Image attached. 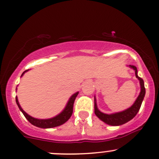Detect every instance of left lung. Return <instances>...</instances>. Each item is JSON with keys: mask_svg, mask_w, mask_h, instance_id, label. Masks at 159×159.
Masks as SVG:
<instances>
[{"mask_svg": "<svg viewBox=\"0 0 159 159\" xmlns=\"http://www.w3.org/2000/svg\"><path fill=\"white\" fill-rule=\"evenodd\" d=\"M129 66L130 68L133 69V70H135V77L139 79V83H140V87H141V92L139 93V96L136 98V100L129 108L127 109V110L121 111L119 112H115V113L112 114H106L104 112H101L100 110L98 109L96 104V98L94 97V101H95V114L96 115V116L99 119L101 120L102 121H104V123L111 126H120L122 124L127 123V122L129 121L130 120L133 119V118L136 116L140 107L142 104V101L144 100V95H145V87H144V83L143 81L142 78L138 76V70L136 66H133V65H129Z\"/></svg>", "mask_w": 159, "mask_h": 159, "instance_id": "obj_1", "label": "left lung"}]
</instances>
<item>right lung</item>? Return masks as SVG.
I'll list each match as a JSON object with an SVG mask.
<instances>
[{
	"label": "right lung",
	"mask_w": 159,
	"mask_h": 159,
	"mask_svg": "<svg viewBox=\"0 0 159 159\" xmlns=\"http://www.w3.org/2000/svg\"><path fill=\"white\" fill-rule=\"evenodd\" d=\"M27 71H29V70H25V71L22 73L20 77H22L25 72H26ZM78 94V92L74 93V94L70 97V99H69L67 104H66V107H65V108L64 109V110H63L61 113L57 115V116H55V117L48 118V119H38V118L32 117V116H30V115H28L21 108V107H20V105L18 102V99L17 96L15 97V101H16L17 105L18 106L20 110L22 112V113L24 114L25 118H26V119H27L28 121L32 124V125L40 128L47 129V128H52L55 127H58V126L60 125H62L63 124H64L65 122H66L69 119H70V118L71 117L72 114V111H73L74 101L75 100V98L77 97Z\"/></svg>",
	"instance_id": "add662e5"
}]
</instances>
